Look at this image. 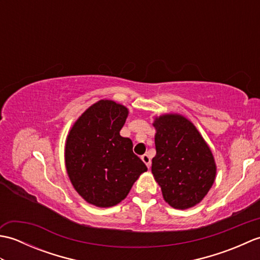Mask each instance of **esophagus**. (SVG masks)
<instances>
[{
	"label": "esophagus",
	"instance_id": "obj_1",
	"mask_svg": "<svg viewBox=\"0 0 260 260\" xmlns=\"http://www.w3.org/2000/svg\"><path fill=\"white\" fill-rule=\"evenodd\" d=\"M141 158H142V161L146 164V167L150 169L151 168V157L148 156L147 154H144V155H142Z\"/></svg>",
	"mask_w": 260,
	"mask_h": 260
}]
</instances>
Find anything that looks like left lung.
<instances>
[{
  "instance_id": "1",
  "label": "left lung",
  "mask_w": 260,
  "mask_h": 260,
  "mask_svg": "<svg viewBox=\"0 0 260 260\" xmlns=\"http://www.w3.org/2000/svg\"><path fill=\"white\" fill-rule=\"evenodd\" d=\"M156 155L152 173L164 200L175 209L194 207L207 196L217 167L210 147L189 119L165 114L154 119Z\"/></svg>"
}]
</instances>
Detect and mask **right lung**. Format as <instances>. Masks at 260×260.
Instances as JSON below:
<instances>
[{
  "instance_id": "obj_1",
  "label": "right lung",
  "mask_w": 260,
  "mask_h": 260,
  "mask_svg": "<svg viewBox=\"0 0 260 260\" xmlns=\"http://www.w3.org/2000/svg\"><path fill=\"white\" fill-rule=\"evenodd\" d=\"M128 109L102 99L76 120L64 147L71 184L85 200L99 208L118 204L134 182L147 171L133 153V142L120 136Z\"/></svg>"
}]
</instances>
